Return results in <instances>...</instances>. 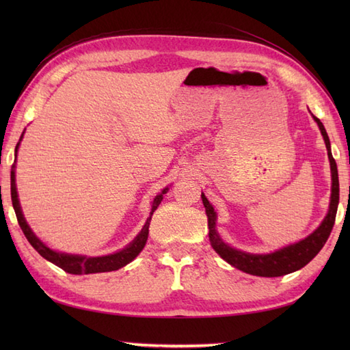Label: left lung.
<instances>
[{"label": "left lung", "mask_w": 350, "mask_h": 350, "mask_svg": "<svg viewBox=\"0 0 350 350\" xmlns=\"http://www.w3.org/2000/svg\"><path fill=\"white\" fill-rule=\"evenodd\" d=\"M319 129H321L326 150H328L329 165H331V177H332V187H331V202H329V211L326 213L322 224L319 226L313 233L307 236L296 243L288 245L281 250H277L269 254H251V252H245L241 250L232 248L217 232V212L213 211L209 200L202 194L203 204L206 207L207 215V227H209V241L212 248L218 252V254L226 260L227 263L237 267L239 271H243L251 275H257V277H281L290 272H295L301 269L313 260L317 252L323 248V245L328 241L331 234V230L336 222L338 200H340V185H338V171L336 159L332 158L331 153V143L328 138V133L325 131V126L317 117L313 116Z\"/></svg>", "instance_id": "1"}]
</instances>
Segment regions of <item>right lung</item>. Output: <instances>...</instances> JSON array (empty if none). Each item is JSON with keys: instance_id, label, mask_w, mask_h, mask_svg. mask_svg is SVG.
Masks as SVG:
<instances>
[{"instance_id": "1", "label": "right lung", "mask_w": 350, "mask_h": 350, "mask_svg": "<svg viewBox=\"0 0 350 350\" xmlns=\"http://www.w3.org/2000/svg\"><path fill=\"white\" fill-rule=\"evenodd\" d=\"M22 137H24V133L21 135V139H22ZM21 139H19V143L16 144V150H14V153H18V147L21 144ZM10 191H12V203H13L14 213H16V218H18V222H19L21 228H22V232H24L28 242L31 243V247L37 252H39V254L43 258H46L48 262L54 263L58 267H62L63 271L73 273V275H83V273H98V272L117 271V269H120V267L131 263L132 260L135 258L141 251H143L144 245L147 242V237H148V226H150L152 215L156 209H158V206L161 204L162 198H163V194H167L168 188H165L159 196L154 197L153 203H152L150 217L147 218L143 230H141V232L138 233L135 239H133L128 245V247L123 248L122 251L114 252V254L102 256V257H87V256L66 254V252L54 251V250H51L49 247H46V245H44L39 239V237H37L33 233V230L29 228V226L27 224L24 215H22V211H21V204H19V200H18V191H16V180H14V165L12 168V173H10Z\"/></svg>"}]
</instances>
